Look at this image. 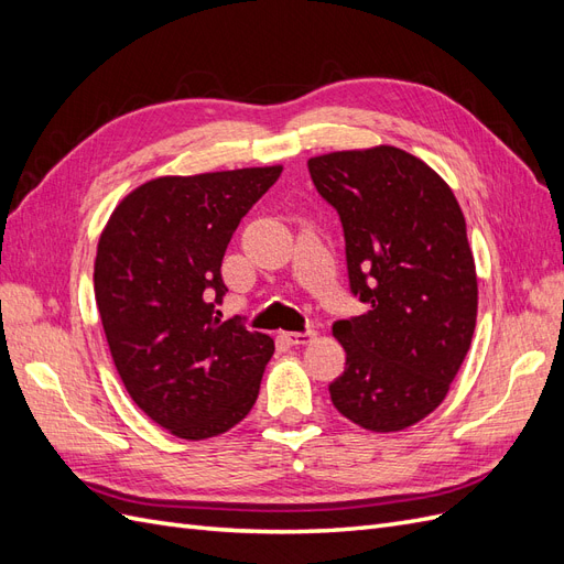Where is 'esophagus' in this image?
<instances>
[{
    "mask_svg": "<svg viewBox=\"0 0 564 564\" xmlns=\"http://www.w3.org/2000/svg\"><path fill=\"white\" fill-rule=\"evenodd\" d=\"M282 336H284L286 344H292V346H308V344H313L315 332H289V334H282Z\"/></svg>",
    "mask_w": 564,
    "mask_h": 564,
    "instance_id": "obj_1",
    "label": "esophagus"
}]
</instances>
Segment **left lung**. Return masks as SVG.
Instances as JSON below:
<instances>
[{
  "label": "left lung",
  "instance_id": "1",
  "mask_svg": "<svg viewBox=\"0 0 564 564\" xmlns=\"http://www.w3.org/2000/svg\"><path fill=\"white\" fill-rule=\"evenodd\" d=\"M346 237L352 296L365 315L334 322L346 369L334 406L373 433L429 416L470 348L475 261L452 187L409 152L379 145L308 160Z\"/></svg>",
  "mask_w": 564,
  "mask_h": 564
}]
</instances>
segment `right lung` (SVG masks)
I'll return each mask as SVG.
<instances>
[{"mask_svg": "<svg viewBox=\"0 0 564 564\" xmlns=\"http://www.w3.org/2000/svg\"><path fill=\"white\" fill-rule=\"evenodd\" d=\"M282 174L253 166L164 176L117 204L98 240L96 305L131 400L172 435L207 440L259 398L272 338L220 319L235 228Z\"/></svg>", "mask_w": 564, "mask_h": 564, "instance_id": "1", "label": "right lung"}]
</instances>
